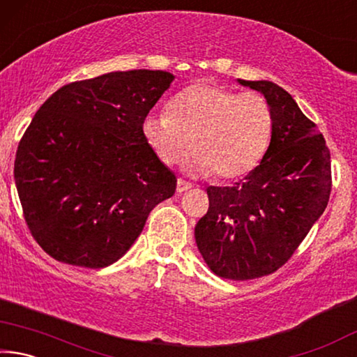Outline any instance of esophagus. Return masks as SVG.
<instances>
[{
    "label": "esophagus",
    "mask_w": 357,
    "mask_h": 357,
    "mask_svg": "<svg viewBox=\"0 0 357 357\" xmlns=\"http://www.w3.org/2000/svg\"><path fill=\"white\" fill-rule=\"evenodd\" d=\"M189 189H192V184L190 183H187V181H184V179H178V185H176V192L178 193H183V192L189 190Z\"/></svg>",
    "instance_id": "esophagus-1"
}]
</instances>
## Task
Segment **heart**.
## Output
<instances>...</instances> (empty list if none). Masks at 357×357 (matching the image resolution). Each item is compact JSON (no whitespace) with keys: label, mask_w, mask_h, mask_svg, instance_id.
Wrapping results in <instances>:
<instances>
[{"label":"heart","mask_w":357,"mask_h":357,"mask_svg":"<svg viewBox=\"0 0 357 357\" xmlns=\"http://www.w3.org/2000/svg\"><path fill=\"white\" fill-rule=\"evenodd\" d=\"M142 132L165 165L174 164L192 146L187 168L236 179L261 162L273 138L274 114L261 94H239L198 82L174 96L168 113H149Z\"/></svg>","instance_id":"b5f03b06"}]
</instances>
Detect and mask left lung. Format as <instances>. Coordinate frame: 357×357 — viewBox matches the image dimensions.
<instances>
[{
  "label": "left lung",
  "mask_w": 357,
  "mask_h": 357,
  "mask_svg": "<svg viewBox=\"0 0 357 357\" xmlns=\"http://www.w3.org/2000/svg\"><path fill=\"white\" fill-rule=\"evenodd\" d=\"M238 82L269 102L273 138L243 183L208 187L209 209L197 223L195 241L215 275L250 280L282 268L324 213L331 153L317 124L279 84Z\"/></svg>",
  "instance_id": "left-lung-1"
}]
</instances>
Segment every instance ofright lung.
<instances>
[{
    "label": "right lung",
    "mask_w": 357,
    "mask_h": 357,
    "mask_svg": "<svg viewBox=\"0 0 357 357\" xmlns=\"http://www.w3.org/2000/svg\"><path fill=\"white\" fill-rule=\"evenodd\" d=\"M173 74L110 72L64 84L36 112L17 149L14 178L25 222L52 258L100 269L140 236L176 176L142 124Z\"/></svg>",
    "instance_id": "1"
}]
</instances>
